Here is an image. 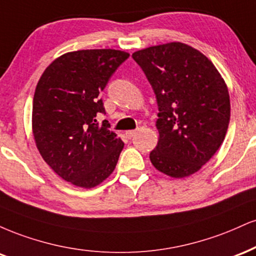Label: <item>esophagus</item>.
<instances>
[{"instance_id": "obj_1", "label": "esophagus", "mask_w": 256, "mask_h": 256, "mask_svg": "<svg viewBox=\"0 0 256 256\" xmlns=\"http://www.w3.org/2000/svg\"><path fill=\"white\" fill-rule=\"evenodd\" d=\"M135 134H136V130H127V132H126V136H127L128 139H132V138H133Z\"/></svg>"}]
</instances>
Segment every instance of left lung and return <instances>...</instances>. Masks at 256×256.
<instances>
[{
	"instance_id": "8db88e82",
	"label": "left lung",
	"mask_w": 256,
	"mask_h": 256,
	"mask_svg": "<svg viewBox=\"0 0 256 256\" xmlns=\"http://www.w3.org/2000/svg\"><path fill=\"white\" fill-rule=\"evenodd\" d=\"M132 57L158 104L159 139L151 163L174 178L193 175L224 141L230 122L226 84L204 54L180 42L135 51Z\"/></svg>"
}]
</instances>
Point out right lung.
<instances>
[{
  "label": "right lung",
  "instance_id": "1",
  "mask_svg": "<svg viewBox=\"0 0 256 256\" xmlns=\"http://www.w3.org/2000/svg\"><path fill=\"white\" fill-rule=\"evenodd\" d=\"M128 57L114 49L67 52L50 63L36 87V146L45 163L76 187H96L116 168L124 144L106 120L97 122L105 114L99 94Z\"/></svg>",
  "mask_w": 256,
  "mask_h": 256
}]
</instances>
